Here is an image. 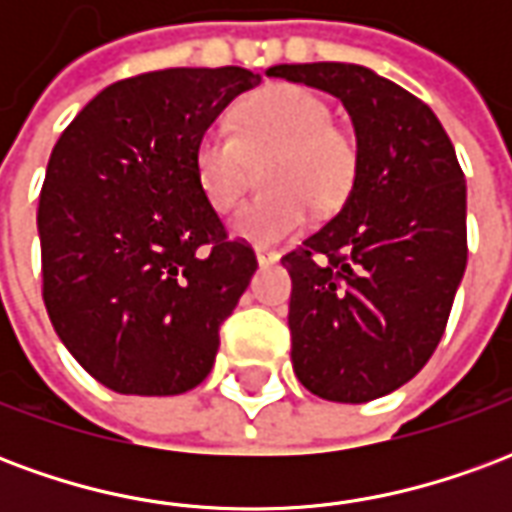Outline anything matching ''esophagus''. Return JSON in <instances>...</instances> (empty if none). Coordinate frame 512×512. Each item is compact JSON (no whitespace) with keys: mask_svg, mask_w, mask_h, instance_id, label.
Returning <instances> with one entry per match:
<instances>
[{"mask_svg":"<svg viewBox=\"0 0 512 512\" xmlns=\"http://www.w3.org/2000/svg\"><path fill=\"white\" fill-rule=\"evenodd\" d=\"M255 255H257V263H260V266H271V263H277L279 260L277 249H266V246L255 249Z\"/></svg>","mask_w":512,"mask_h":512,"instance_id":"34e87169","label":"esophagus"}]
</instances>
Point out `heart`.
Here are the masks:
<instances>
[{"mask_svg": "<svg viewBox=\"0 0 512 512\" xmlns=\"http://www.w3.org/2000/svg\"><path fill=\"white\" fill-rule=\"evenodd\" d=\"M235 134L205 131L194 172L213 211L241 202L252 161H268V194L241 208L233 233L249 244H277L301 233L318 211L343 205L356 178V145L332 123V106L299 84H274L235 106Z\"/></svg>", "mask_w": 512, "mask_h": 512, "instance_id": "heart-1", "label": "heart"}]
</instances>
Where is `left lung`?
<instances>
[{"instance_id":"1","label":"left lung","mask_w":512,"mask_h":512,"mask_svg":"<svg viewBox=\"0 0 512 512\" xmlns=\"http://www.w3.org/2000/svg\"><path fill=\"white\" fill-rule=\"evenodd\" d=\"M266 73L340 98L354 123L348 200L282 266L299 381L323 400L367 403L417 376L444 334L466 268L463 169L430 106L370 68Z\"/></svg>"}]
</instances>
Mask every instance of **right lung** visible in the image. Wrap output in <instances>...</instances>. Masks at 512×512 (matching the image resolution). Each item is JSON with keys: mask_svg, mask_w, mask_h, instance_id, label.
Segmentation results:
<instances>
[{"mask_svg": "<svg viewBox=\"0 0 512 512\" xmlns=\"http://www.w3.org/2000/svg\"><path fill=\"white\" fill-rule=\"evenodd\" d=\"M246 68H167L109 84L51 150L40 189L43 301L73 359L120 395L205 381L255 274L202 197L194 150Z\"/></svg>", "mask_w": 512, "mask_h": 512, "instance_id": "1", "label": "right lung"}]
</instances>
